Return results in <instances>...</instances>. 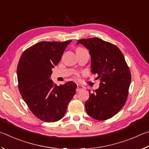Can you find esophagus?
<instances>
[{
  "label": "esophagus",
  "mask_w": 149,
  "mask_h": 149,
  "mask_svg": "<svg viewBox=\"0 0 149 149\" xmlns=\"http://www.w3.org/2000/svg\"><path fill=\"white\" fill-rule=\"evenodd\" d=\"M85 90V87L82 86L80 84H77V92H80L81 90Z\"/></svg>",
  "instance_id": "obj_1"
}]
</instances>
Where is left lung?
Here are the masks:
<instances>
[{"label": "left lung", "mask_w": 149, "mask_h": 149, "mask_svg": "<svg viewBox=\"0 0 149 149\" xmlns=\"http://www.w3.org/2000/svg\"><path fill=\"white\" fill-rule=\"evenodd\" d=\"M89 49L92 72L100 79L98 89L90 92L85 103L88 115L98 120H105L115 115L127 100L131 82V72L123 54L114 44L98 38L80 39Z\"/></svg>", "instance_id": "left-lung-1"}]
</instances>
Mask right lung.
<instances>
[{
	"label": "right lung",
	"mask_w": 149,
	"mask_h": 149,
	"mask_svg": "<svg viewBox=\"0 0 149 149\" xmlns=\"http://www.w3.org/2000/svg\"><path fill=\"white\" fill-rule=\"evenodd\" d=\"M71 41L40 42L26 49L18 62L19 92L34 115L44 122L61 119L76 93L77 86L72 81L58 86L49 79L52 69Z\"/></svg>",
	"instance_id": "1"
}]
</instances>
